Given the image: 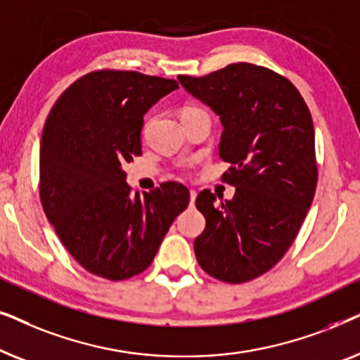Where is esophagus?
Returning a JSON list of instances; mask_svg holds the SVG:
<instances>
[{"instance_id": "34e87169", "label": "esophagus", "mask_w": 360, "mask_h": 360, "mask_svg": "<svg viewBox=\"0 0 360 360\" xmlns=\"http://www.w3.org/2000/svg\"><path fill=\"white\" fill-rule=\"evenodd\" d=\"M195 200H196V191L195 190H190V205L191 206L195 205Z\"/></svg>"}]
</instances>
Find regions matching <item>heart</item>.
<instances>
[{
  "label": "heart",
  "instance_id": "heart-1",
  "mask_svg": "<svg viewBox=\"0 0 360 360\" xmlns=\"http://www.w3.org/2000/svg\"><path fill=\"white\" fill-rule=\"evenodd\" d=\"M193 110H198V108H193V106H186V108H184V110H181V115H185V112H190V111H193Z\"/></svg>",
  "mask_w": 360,
  "mask_h": 360
}]
</instances>
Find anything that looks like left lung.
I'll list each match as a JSON object with an SVG mask.
<instances>
[{
    "label": "left lung",
    "instance_id": "1",
    "mask_svg": "<svg viewBox=\"0 0 360 360\" xmlns=\"http://www.w3.org/2000/svg\"><path fill=\"white\" fill-rule=\"evenodd\" d=\"M191 96L219 116L223 180L233 200L203 190L196 208L206 228L195 239L200 267L228 283L269 272L297 238L318 181L314 127L287 78L254 63H231L206 77L180 75Z\"/></svg>",
    "mask_w": 360,
    "mask_h": 360
}]
</instances>
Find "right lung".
<instances>
[{
    "label": "right lung",
    "mask_w": 360,
    "mask_h": 360,
    "mask_svg": "<svg viewBox=\"0 0 360 360\" xmlns=\"http://www.w3.org/2000/svg\"><path fill=\"white\" fill-rule=\"evenodd\" d=\"M179 88L137 72L98 70L72 83L49 112L41 139L44 213L90 274L126 280L144 272L190 201L169 181L141 198L122 167L142 154L144 115Z\"/></svg>",
    "instance_id": "add662e5"
}]
</instances>
